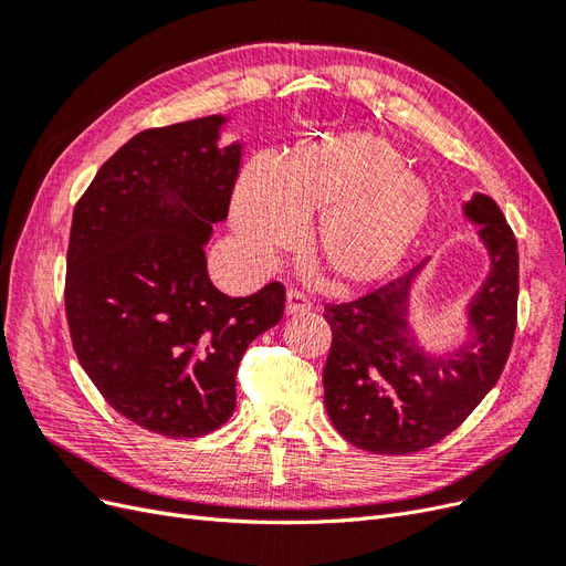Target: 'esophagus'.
Returning <instances> with one entry per match:
<instances>
[{"label": "esophagus", "mask_w": 566, "mask_h": 566, "mask_svg": "<svg viewBox=\"0 0 566 566\" xmlns=\"http://www.w3.org/2000/svg\"><path fill=\"white\" fill-rule=\"evenodd\" d=\"M310 310H312V302L306 300L304 293H300V290H287V297H285V314L287 316L306 314Z\"/></svg>", "instance_id": "1"}]
</instances>
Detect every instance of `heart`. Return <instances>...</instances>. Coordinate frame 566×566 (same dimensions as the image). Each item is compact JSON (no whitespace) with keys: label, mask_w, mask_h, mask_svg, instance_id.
<instances>
[{"label":"heart","mask_w":566,"mask_h":566,"mask_svg":"<svg viewBox=\"0 0 566 566\" xmlns=\"http://www.w3.org/2000/svg\"><path fill=\"white\" fill-rule=\"evenodd\" d=\"M397 146L375 134L306 146L279 172L245 167L233 198V229L254 262L295 245L306 224V254L337 287L382 281L416 243L430 217L427 186L403 172Z\"/></svg>","instance_id":"heart-1"}]
</instances>
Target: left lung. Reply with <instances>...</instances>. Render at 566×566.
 I'll return each instance as SVG.
<instances>
[{
	"mask_svg": "<svg viewBox=\"0 0 566 566\" xmlns=\"http://www.w3.org/2000/svg\"><path fill=\"white\" fill-rule=\"evenodd\" d=\"M465 217L479 224L491 256L489 279L468 310V345L427 354L410 337V285L424 262L364 297L325 304L333 345L323 401L335 430L358 449L382 455L430 449L458 430L501 378L517 328V241L484 193L465 202Z\"/></svg>",
	"mask_w": 566,
	"mask_h": 566,
	"instance_id": "obj_1",
	"label": "left lung"
}]
</instances>
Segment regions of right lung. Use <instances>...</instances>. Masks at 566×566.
I'll list each match as a JSON object with an SVG mask.
<instances>
[{
    "mask_svg": "<svg viewBox=\"0 0 566 566\" xmlns=\"http://www.w3.org/2000/svg\"><path fill=\"white\" fill-rule=\"evenodd\" d=\"M221 125L132 136L77 200L67 243L65 316L84 373L119 416L172 439L231 418L238 364L285 310L281 283L229 297L208 276L205 243L241 169V144L217 146Z\"/></svg>",
    "mask_w": 566,
    "mask_h": 566,
    "instance_id": "obj_1",
    "label": "right lung"
}]
</instances>
